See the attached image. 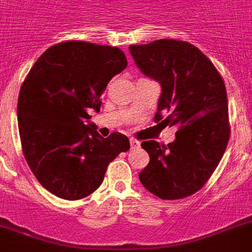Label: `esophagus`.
Returning a JSON list of instances; mask_svg holds the SVG:
<instances>
[{
    "instance_id": "esophagus-1",
    "label": "esophagus",
    "mask_w": 252,
    "mask_h": 252,
    "mask_svg": "<svg viewBox=\"0 0 252 252\" xmlns=\"http://www.w3.org/2000/svg\"><path fill=\"white\" fill-rule=\"evenodd\" d=\"M130 144H131V148L132 149L139 148V147H140V141L136 140V139H130Z\"/></svg>"
}]
</instances>
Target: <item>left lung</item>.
<instances>
[{"mask_svg": "<svg viewBox=\"0 0 252 252\" xmlns=\"http://www.w3.org/2000/svg\"><path fill=\"white\" fill-rule=\"evenodd\" d=\"M130 53L141 72L161 84L155 122L179 127L167 145L141 143L151 159L139 179L161 199L192 196L211 178L229 141L223 77L201 50L180 39L131 45Z\"/></svg>", "mask_w": 252, "mask_h": 252, "instance_id": "8db88e82", "label": "left lung"}]
</instances>
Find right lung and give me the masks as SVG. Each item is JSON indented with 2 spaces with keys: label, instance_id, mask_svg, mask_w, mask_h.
Segmentation results:
<instances>
[{
  "label": "right lung",
  "instance_id": "add662e5",
  "mask_svg": "<svg viewBox=\"0 0 252 252\" xmlns=\"http://www.w3.org/2000/svg\"><path fill=\"white\" fill-rule=\"evenodd\" d=\"M127 66L118 47L85 41L56 43L39 56L20 87L18 125L23 155L39 184L56 197L76 201L96 190L108 165L130 141L108 138L89 112L100 111L101 94Z\"/></svg>",
  "mask_w": 252,
  "mask_h": 252
}]
</instances>
